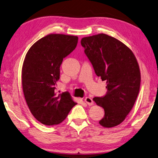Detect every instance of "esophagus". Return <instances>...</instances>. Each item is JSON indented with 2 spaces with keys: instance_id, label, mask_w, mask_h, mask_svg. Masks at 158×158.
<instances>
[{
  "instance_id": "34e87169",
  "label": "esophagus",
  "mask_w": 158,
  "mask_h": 158,
  "mask_svg": "<svg viewBox=\"0 0 158 158\" xmlns=\"http://www.w3.org/2000/svg\"><path fill=\"white\" fill-rule=\"evenodd\" d=\"M84 101H85V102L88 105L91 106V105H93V100H92V98H89V97L85 98Z\"/></svg>"
}]
</instances>
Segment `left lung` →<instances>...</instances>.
<instances>
[{
	"label": "left lung",
	"instance_id": "1",
	"mask_svg": "<svg viewBox=\"0 0 158 158\" xmlns=\"http://www.w3.org/2000/svg\"><path fill=\"white\" fill-rule=\"evenodd\" d=\"M81 44L95 74L106 81L107 93L93 99L105 110L99 123L104 127L117 126L130 113L139 92L141 73L137 58L122 42L104 33L83 37Z\"/></svg>",
	"mask_w": 158,
	"mask_h": 158
}]
</instances>
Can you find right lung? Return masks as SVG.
Segmentation results:
<instances>
[{"mask_svg":"<svg viewBox=\"0 0 158 158\" xmlns=\"http://www.w3.org/2000/svg\"><path fill=\"white\" fill-rule=\"evenodd\" d=\"M77 42V36L51 33L35 42L26 54L21 70L23 95L31 114L42 124L60 123L77 104L68 93L55 92L63 58Z\"/></svg>","mask_w":158,"mask_h":158,"instance_id":"add662e5","label":"right lung"}]
</instances>
